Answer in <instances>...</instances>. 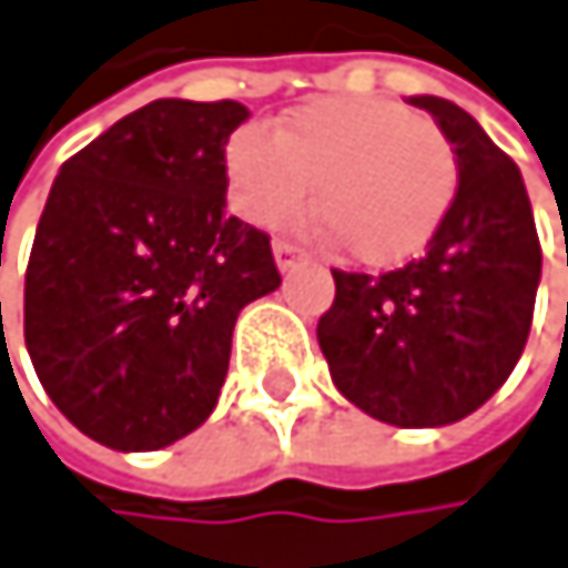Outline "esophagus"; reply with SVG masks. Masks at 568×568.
<instances>
[{
  "label": "esophagus",
  "mask_w": 568,
  "mask_h": 568,
  "mask_svg": "<svg viewBox=\"0 0 568 568\" xmlns=\"http://www.w3.org/2000/svg\"><path fill=\"white\" fill-rule=\"evenodd\" d=\"M272 255H275V265L286 272V268H293L300 258H306V252L300 248V245H293V242H275L272 245Z\"/></svg>",
  "instance_id": "1"
}]
</instances>
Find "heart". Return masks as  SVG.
<instances>
[{"label":"heart","instance_id":"obj_1","mask_svg":"<svg viewBox=\"0 0 568 568\" xmlns=\"http://www.w3.org/2000/svg\"><path fill=\"white\" fill-rule=\"evenodd\" d=\"M231 204L252 224H278L310 204L341 248L371 268L416 258L439 231L460 186L449 139L408 108L378 98L303 104L265 135L227 142Z\"/></svg>","mask_w":568,"mask_h":568}]
</instances>
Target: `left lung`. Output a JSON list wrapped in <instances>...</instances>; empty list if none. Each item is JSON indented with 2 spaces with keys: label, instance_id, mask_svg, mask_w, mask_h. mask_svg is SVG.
I'll return each mask as SVG.
<instances>
[{
  "label": "left lung",
  "instance_id": "1",
  "mask_svg": "<svg viewBox=\"0 0 568 568\" xmlns=\"http://www.w3.org/2000/svg\"><path fill=\"white\" fill-rule=\"evenodd\" d=\"M408 104L449 139L460 186L423 258L385 275L334 268L316 341L347 402L429 429L460 423L508 382L531 331L541 245L518 166L477 119L433 94Z\"/></svg>",
  "mask_w": 568,
  "mask_h": 568
}]
</instances>
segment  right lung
<instances>
[{
    "instance_id": "obj_1",
    "label": "right lung",
    "mask_w": 568,
    "mask_h": 568,
    "mask_svg": "<svg viewBox=\"0 0 568 568\" xmlns=\"http://www.w3.org/2000/svg\"><path fill=\"white\" fill-rule=\"evenodd\" d=\"M245 119L237 101H149L50 186L27 265V351L50 402L108 449H163L197 429L237 313L282 282L268 234L224 211V145Z\"/></svg>"
}]
</instances>
